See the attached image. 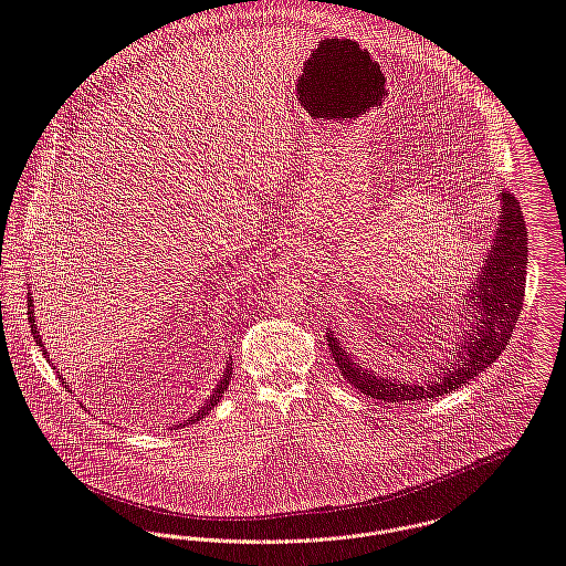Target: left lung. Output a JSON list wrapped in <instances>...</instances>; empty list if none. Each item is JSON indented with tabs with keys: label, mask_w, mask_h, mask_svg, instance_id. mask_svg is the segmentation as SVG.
<instances>
[{
	"label": "left lung",
	"mask_w": 566,
	"mask_h": 566,
	"mask_svg": "<svg viewBox=\"0 0 566 566\" xmlns=\"http://www.w3.org/2000/svg\"><path fill=\"white\" fill-rule=\"evenodd\" d=\"M527 281V226L518 199L510 192L501 195V210L492 245L485 252L483 265L476 272L468 294L463 296L459 318L468 321V329L457 332L459 338L450 356L432 360L428 374L419 379H406L384 371H374L345 347L336 334L327 332L329 354L334 356L343 377L360 392L381 401L415 403L439 397L463 386L492 363L507 347L514 325L523 310ZM461 323V321H459ZM459 329V327H457Z\"/></svg>",
	"instance_id": "obj_1"
}]
</instances>
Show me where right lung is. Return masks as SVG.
<instances>
[{
	"mask_svg": "<svg viewBox=\"0 0 566 566\" xmlns=\"http://www.w3.org/2000/svg\"><path fill=\"white\" fill-rule=\"evenodd\" d=\"M28 323H30V332H32V338H34V343L43 349V340H41V336H39V332H36V325H34V298H32V294L28 292ZM43 358H48V363H50V356H48V349H43ZM230 377H232V358H228L226 360V369H223V376L219 377V381L214 384V388H212V392H210V397L197 408V410H192L189 417L185 419V421H176L171 428L174 430H178V428H182V426H189V423H195V421H199V419H203L214 406H217V401L221 399V395H223V390L228 388V381H230ZM63 379V377H61ZM63 384H67V381H63Z\"/></svg>",
	"mask_w": 566,
	"mask_h": 566,
	"instance_id": "right-lung-1",
	"label": "right lung"
}]
</instances>
